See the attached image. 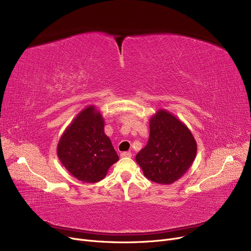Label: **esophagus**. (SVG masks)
<instances>
[{
  "mask_svg": "<svg viewBox=\"0 0 251 251\" xmlns=\"http://www.w3.org/2000/svg\"><path fill=\"white\" fill-rule=\"evenodd\" d=\"M120 156H121V158H130L132 156V154L130 151H123L120 154Z\"/></svg>",
  "mask_w": 251,
  "mask_h": 251,
  "instance_id": "esophagus-1",
  "label": "esophagus"
}]
</instances>
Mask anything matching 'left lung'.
<instances>
[{
  "instance_id": "8db88e82",
  "label": "left lung",
  "mask_w": 251,
  "mask_h": 251,
  "mask_svg": "<svg viewBox=\"0 0 251 251\" xmlns=\"http://www.w3.org/2000/svg\"><path fill=\"white\" fill-rule=\"evenodd\" d=\"M197 144L187 126L166 111L150 122L147 146L135 157L145 176L157 183H172L190 168Z\"/></svg>"
}]
</instances>
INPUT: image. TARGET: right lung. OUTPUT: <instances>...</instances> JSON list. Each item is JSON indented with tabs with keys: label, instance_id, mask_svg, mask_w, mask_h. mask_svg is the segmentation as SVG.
<instances>
[{
	"label": "right lung",
	"instance_id": "1",
	"mask_svg": "<svg viewBox=\"0 0 251 251\" xmlns=\"http://www.w3.org/2000/svg\"><path fill=\"white\" fill-rule=\"evenodd\" d=\"M57 156L72 176L84 182L101 180L119 160L111 139L104 134L103 119L94 106L85 108L65 130Z\"/></svg>",
	"mask_w": 251,
	"mask_h": 251
}]
</instances>
